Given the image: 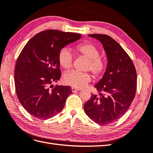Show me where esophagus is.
<instances>
[{"mask_svg":"<svg viewBox=\"0 0 153 153\" xmlns=\"http://www.w3.org/2000/svg\"><path fill=\"white\" fill-rule=\"evenodd\" d=\"M71 90H72V91L73 92V93H76V92H77V91H81V89H80V88H76L72 87V88H71Z\"/></svg>","mask_w":153,"mask_h":153,"instance_id":"esophagus-1","label":"esophagus"}]
</instances>
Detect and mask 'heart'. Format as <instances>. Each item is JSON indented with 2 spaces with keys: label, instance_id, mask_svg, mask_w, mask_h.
Here are the masks:
<instances>
[{
  "label": "heart",
  "instance_id": "1",
  "mask_svg": "<svg viewBox=\"0 0 153 153\" xmlns=\"http://www.w3.org/2000/svg\"><path fill=\"white\" fill-rule=\"evenodd\" d=\"M77 54L88 59L86 66L87 70H91L95 76L101 74L106 68L105 60L100 56V51L94 45L90 43H82L74 48ZM59 62L61 67L68 70L73 66V55L71 51L67 47L62 48L59 53ZM91 80V75L88 73H80L72 71L64 75V81L74 88H81Z\"/></svg>",
  "mask_w": 153,
  "mask_h": 153
}]
</instances>
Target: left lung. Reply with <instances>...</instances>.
Returning <instances> with one entry per match:
<instances>
[{
    "label": "left lung",
    "instance_id": "obj_1",
    "mask_svg": "<svg viewBox=\"0 0 153 153\" xmlns=\"http://www.w3.org/2000/svg\"><path fill=\"white\" fill-rule=\"evenodd\" d=\"M88 36L102 43L107 66L102 79L94 86L99 94H91L84 110L94 123L106 125L119 119L131 106L136 92L137 73L128 54L111 36L100 34Z\"/></svg>",
    "mask_w": 153,
    "mask_h": 153
}]
</instances>
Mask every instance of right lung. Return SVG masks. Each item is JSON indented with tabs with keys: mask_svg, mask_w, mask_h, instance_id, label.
Returning a JSON list of instances; mask_svg holds the SVG:
<instances>
[{
	"mask_svg": "<svg viewBox=\"0 0 153 153\" xmlns=\"http://www.w3.org/2000/svg\"><path fill=\"white\" fill-rule=\"evenodd\" d=\"M82 36L57 30H44L23 48L16 62L14 83L20 102L34 117L51 119L64 108L73 92L69 86L53 85L61 75L59 53Z\"/></svg>",
	"mask_w": 153,
	"mask_h": 153,
	"instance_id": "1",
	"label": "right lung"
}]
</instances>
